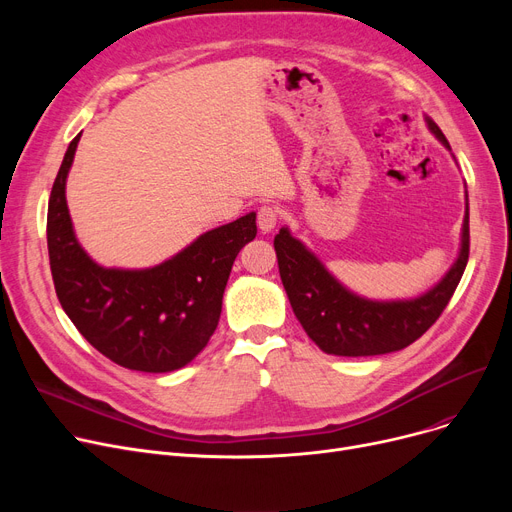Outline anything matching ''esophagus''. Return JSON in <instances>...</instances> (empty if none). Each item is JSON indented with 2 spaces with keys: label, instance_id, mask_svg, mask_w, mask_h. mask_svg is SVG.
Listing matches in <instances>:
<instances>
[{
  "label": "esophagus",
  "instance_id": "34e87169",
  "mask_svg": "<svg viewBox=\"0 0 512 512\" xmlns=\"http://www.w3.org/2000/svg\"><path fill=\"white\" fill-rule=\"evenodd\" d=\"M280 220V209L276 205H261L257 209V226L261 232H272Z\"/></svg>",
  "mask_w": 512,
  "mask_h": 512
}]
</instances>
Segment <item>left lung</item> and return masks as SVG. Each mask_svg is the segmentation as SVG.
Here are the masks:
<instances>
[{"label":"left lung","instance_id":"obj_1","mask_svg":"<svg viewBox=\"0 0 512 512\" xmlns=\"http://www.w3.org/2000/svg\"><path fill=\"white\" fill-rule=\"evenodd\" d=\"M427 124L450 149L442 130L432 120ZM274 249L292 311L321 351L338 357L386 355L421 338L450 303L469 261V209L459 259L436 288L415 301L375 303L355 297L286 228L276 234Z\"/></svg>","mask_w":512,"mask_h":512}]
</instances>
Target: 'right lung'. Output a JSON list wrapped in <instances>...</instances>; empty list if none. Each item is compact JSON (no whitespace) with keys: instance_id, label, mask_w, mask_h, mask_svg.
<instances>
[{"instance_id":"1","label":"right lung","mask_w":512,"mask_h":512,"mask_svg":"<svg viewBox=\"0 0 512 512\" xmlns=\"http://www.w3.org/2000/svg\"><path fill=\"white\" fill-rule=\"evenodd\" d=\"M80 134L53 180L47 251L62 309L101 355L147 373L191 363L218 328L224 288L238 251L257 234L255 213L199 236L151 270H105L80 249L66 205V176Z\"/></svg>"}]
</instances>
